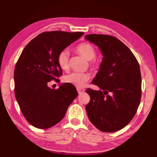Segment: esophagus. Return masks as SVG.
<instances>
[{"label":"esophagus","instance_id":"esophagus-1","mask_svg":"<svg viewBox=\"0 0 157 157\" xmlns=\"http://www.w3.org/2000/svg\"><path fill=\"white\" fill-rule=\"evenodd\" d=\"M77 91H78V94H83V93L84 92V89H79V88L77 89Z\"/></svg>","mask_w":157,"mask_h":157}]
</instances>
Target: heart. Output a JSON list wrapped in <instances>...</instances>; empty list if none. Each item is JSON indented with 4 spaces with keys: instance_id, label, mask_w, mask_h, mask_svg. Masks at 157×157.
<instances>
[{
    "instance_id": "heart-1",
    "label": "heart",
    "mask_w": 157,
    "mask_h": 157,
    "mask_svg": "<svg viewBox=\"0 0 157 157\" xmlns=\"http://www.w3.org/2000/svg\"><path fill=\"white\" fill-rule=\"evenodd\" d=\"M75 51L85 59L89 60V64L92 67H94L96 65L94 59L96 55V51L91 44L86 42L82 43L76 46ZM57 63L62 70H68L69 67V53L67 50H63L59 53L57 56ZM89 78L90 75L88 73L75 72L65 76L64 82L78 88H82L85 86Z\"/></svg>"
}]
</instances>
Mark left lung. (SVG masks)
<instances>
[{
    "label": "left lung",
    "mask_w": 157,
    "mask_h": 157,
    "mask_svg": "<svg viewBox=\"0 0 157 157\" xmlns=\"http://www.w3.org/2000/svg\"><path fill=\"white\" fill-rule=\"evenodd\" d=\"M85 38L99 47L103 55L99 71L92 82L101 90L86 89L91 98L86 106L87 115L100 131H118L132 120L140 104L139 63L129 48L115 36L94 34Z\"/></svg>",
    "instance_id": "obj_1"
}]
</instances>
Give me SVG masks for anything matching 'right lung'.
Instances as JSON below:
<instances>
[{
  "instance_id": "1",
  "label": "right lung",
  "mask_w": 157,
  "mask_h": 157,
  "mask_svg": "<svg viewBox=\"0 0 157 157\" xmlns=\"http://www.w3.org/2000/svg\"><path fill=\"white\" fill-rule=\"evenodd\" d=\"M84 33L45 32L31 40L21 52L15 66L14 94L26 120L39 129H48L64 117L78 96L75 87L63 84L50 89L48 82H60L62 71L57 63L59 53Z\"/></svg>"
}]
</instances>
